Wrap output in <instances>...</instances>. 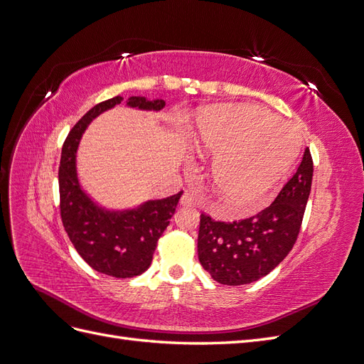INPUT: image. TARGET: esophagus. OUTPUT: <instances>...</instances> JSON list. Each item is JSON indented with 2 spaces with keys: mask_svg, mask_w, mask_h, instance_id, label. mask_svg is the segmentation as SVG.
<instances>
[{
  "mask_svg": "<svg viewBox=\"0 0 364 364\" xmlns=\"http://www.w3.org/2000/svg\"><path fill=\"white\" fill-rule=\"evenodd\" d=\"M181 205H183V206H194V205H197L196 194H193L191 191H185L183 196H182V199H181Z\"/></svg>",
  "mask_w": 364,
  "mask_h": 364,
  "instance_id": "obj_1",
  "label": "esophagus"
}]
</instances>
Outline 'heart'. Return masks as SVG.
I'll use <instances>...</instances> for the list:
<instances>
[{"label": "heart", "mask_w": 364, "mask_h": 364, "mask_svg": "<svg viewBox=\"0 0 364 364\" xmlns=\"http://www.w3.org/2000/svg\"><path fill=\"white\" fill-rule=\"evenodd\" d=\"M191 146L215 155V193L237 213L249 211L290 170L299 153V135L287 121L249 105L206 107L196 118Z\"/></svg>", "instance_id": "b5f03b06"}]
</instances>
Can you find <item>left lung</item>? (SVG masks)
Here are the masks:
<instances>
[{"label": "left lung", "instance_id": "8db88e82", "mask_svg": "<svg viewBox=\"0 0 364 364\" xmlns=\"http://www.w3.org/2000/svg\"><path fill=\"white\" fill-rule=\"evenodd\" d=\"M313 181V158L305 149L293 178L261 213L238 222L200 215L197 253L213 279L243 285L269 274L289 255L299 235Z\"/></svg>", "mask_w": 364, "mask_h": 364}]
</instances>
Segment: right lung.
<instances>
[{"label": "right lung", "instance_id": "obj_1", "mask_svg": "<svg viewBox=\"0 0 364 364\" xmlns=\"http://www.w3.org/2000/svg\"><path fill=\"white\" fill-rule=\"evenodd\" d=\"M121 102L123 97L117 95L95 105L65 139L59 167L60 217L73 246L94 270L114 278H134L150 267L158 240L167 229L182 191L135 209L107 211L80 188L75 153L82 134L95 117ZM126 103L142 111H161L165 106L164 100L150 102L146 97H130Z\"/></svg>", "mask_w": 364, "mask_h": 364}]
</instances>
